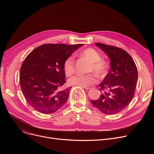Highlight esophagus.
I'll use <instances>...</instances> for the list:
<instances>
[{
  "mask_svg": "<svg viewBox=\"0 0 154 154\" xmlns=\"http://www.w3.org/2000/svg\"><path fill=\"white\" fill-rule=\"evenodd\" d=\"M83 88H85V89H90V88H93L92 86H82Z\"/></svg>",
  "mask_w": 154,
  "mask_h": 154,
  "instance_id": "esophagus-1",
  "label": "esophagus"
}]
</instances>
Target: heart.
<instances>
[{
  "instance_id": "b5f03b06",
  "label": "heart",
  "mask_w": 154,
  "mask_h": 154,
  "mask_svg": "<svg viewBox=\"0 0 154 154\" xmlns=\"http://www.w3.org/2000/svg\"><path fill=\"white\" fill-rule=\"evenodd\" d=\"M80 55L88 59L91 62L88 69L89 72H94L95 74L100 77H103L107 74L108 70L107 63L101 60V56L99 53L94 48H88L80 52ZM63 70L67 75H71L75 70V60L73 57L70 56L65 60L63 62ZM97 79L94 74L87 75H75L69 79V83L71 85L88 86L97 82Z\"/></svg>"
}]
</instances>
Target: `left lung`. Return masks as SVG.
Masks as SVG:
<instances>
[{
  "mask_svg": "<svg viewBox=\"0 0 154 154\" xmlns=\"http://www.w3.org/2000/svg\"><path fill=\"white\" fill-rule=\"evenodd\" d=\"M95 45L109 57L110 68L109 74L99 85L102 92L100 97L91 102L103 114H116L127 107L132 101L138 72L132 57L125 51L102 43Z\"/></svg>",
  "mask_w": 154,
  "mask_h": 154,
  "instance_id": "left-lung-1",
  "label": "left lung"
}]
</instances>
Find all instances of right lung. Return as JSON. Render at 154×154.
I'll return each instance as SVG.
<instances>
[{"instance_id": "add662e5", "label": "right lung", "mask_w": 154, "mask_h": 154, "mask_svg": "<svg viewBox=\"0 0 154 154\" xmlns=\"http://www.w3.org/2000/svg\"><path fill=\"white\" fill-rule=\"evenodd\" d=\"M82 45L44 44L23 60L20 72V87L27 102L37 111L52 114L67 101L70 87L63 86L66 82L63 62Z\"/></svg>"}]
</instances>
